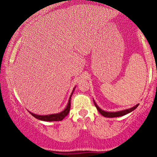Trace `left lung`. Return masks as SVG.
<instances>
[{
    "label": "left lung",
    "mask_w": 157,
    "mask_h": 157,
    "mask_svg": "<svg viewBox=\"0 0 157 157\" xmlns=\"http://www.w3.org/2000/svg\"><path fill=\"white\" fill-rule=\"evenodd\" d=\"M94 103L95 106H96L97 109L98 110V111L100 112L103 117H110V118H112V117H121L123 116V115L127 114V113L131 112V111H134V109H136V108L138 107L139 104L136 105L134 107L131 108V109H125V110H122V111H117V112H109V111H105L103 110H102L101 109L98 107V105H97L96 102L94 101Z\"/></svg>",
    "instance_id": "left-lung-1"
}]
</instances>
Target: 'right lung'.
Instances as JSON below:
<instances>
[{
	"label": "right lung",
	"mask_w": 157,
	"mask_h": 157,
	"mask_svg": "<svg viewBox=\"0 0 157 157\" xmlns=\"http://www.w3.org/2000/svg\"><path fill=\"white\" fill-rule=\"evenodd\" d=\"M74 91H75V89H73L72 93H71V96H70V97H69V100H68V102L67 105H66V109H65L63 111H61L60 113H54V114H48V115H37V114H35V113L30 112V111H29V113H31L34 117L37 118V120H43V121H48V122L60 121V120H63L64 117H66L68 115V112H69L70 107H71V97L74 92Z\"/></svg>",
	"instance_id": "add662e5"
}]
</instances>
